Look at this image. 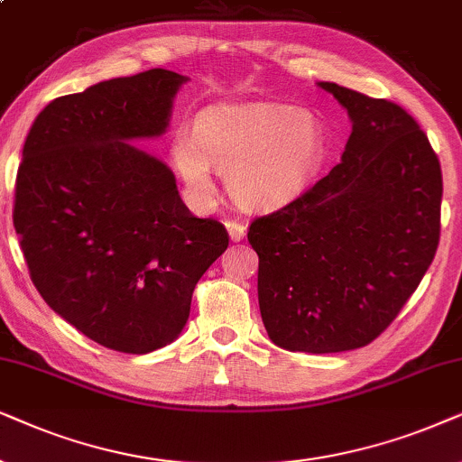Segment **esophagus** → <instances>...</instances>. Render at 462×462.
<instances>
[{
	"instance_id": "1",
	"label": "esophagus",
	"mask_w": 462,
	"mask_h": 462,
	"mask_svg": "<svg viewBox=\"0 0 462 462\" xmlns=\"http://www.w3.org/2000/svg\"><path fill=\"white\" fill-rule=\"evenodd\" d=\"M226 227H227V235H230V238L235 243L243 241L245 238V232H247V227H245L241 221H235V219H227L226 221Z\"/></svg>"
}]
</instances>
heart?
I'll return each instance as SVG.
<instances>
[{
  "instance_id": "1",
  "label": "heart",
  "mask_w": 462,
  "mask_h": 462,
  "mask_svg": "<svg viewBox=\"0 0 462 462\" xmlns=\"http://www.w3.org/2000/svg\"><path fill=\"white\" fill-rule=\"evenodd\" d=\"M328 156L321 122L285 103H221L205 109L196 133L181 128L171 158L194 192L211 194V167L227 175L238 205L274 208L310 186Z\"/></svg>"
}]
</instances>
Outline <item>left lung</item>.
I'll return each mask as SVG.
<instances>
[{"label": "left lung", "mask_w": 462, "mask_h": 462, "mask_svg": "<svg viewBox=\"0 0 462 462\" xmlns=\"http://www.w3.org/2000/svg\"><path fill=\"white\" fill-rule=\"evenodd\" d=\"M353 120L342 162L251 221L257 300L276 346H367L420 285L439 245L441 167L418 122L386 98L319 82Z\"/></svg>", "instance_id": "8db88e82"}]
</instances>
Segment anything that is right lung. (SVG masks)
I'll list each match as a JSON object with an SVG mask.
<instances>
[{"mask_svg":"<svg viewBox=\"0 0 462 462\" xmlns=\"http://www.w3.org/2000/svg\"><path fill=\"white\" fill-rule=\"evenodd\" d=\"M188 78L150 69L42 109L16 173V235L51 309L120 353L167 346L196 282L227 249L217 219L189 213L164 162L133 139L167 131Z\"/></svg>","mask_w":462,"mask_h":462,"instance_id":"1","label":"right lung"}]
</instances>
